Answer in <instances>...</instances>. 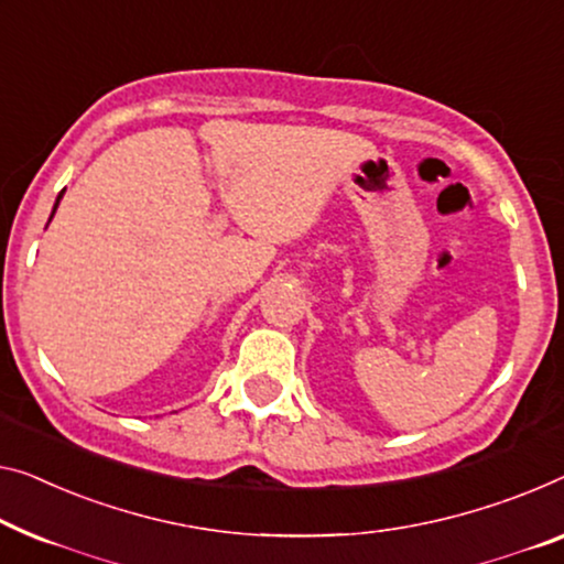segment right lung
Instances as JSON below:
<instances>
[{"instance_id":"1","label":"right lung","mask_w":564,"mask_h":564,"mask_svg":"<svg viewBox=\"0 0 564 564\" xmlns=\"http://www.w3.org/2000/svg\"><path fill=\"white\" fill-rule=\"evenodd\" d=\"M61 197H63V192H61ZM61 197H57V202H55V209H57V205H61ZM55 209H53V215H55Z\"/></svg>"}]
</instances>
